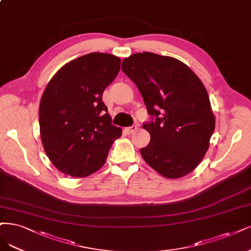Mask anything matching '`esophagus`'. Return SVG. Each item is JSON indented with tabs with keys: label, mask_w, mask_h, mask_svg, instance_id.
Masks as SVG:
<instances>
[{
	"label": "esophagus",
	"mask_w": 251,
	"mask_h": 251,
	"mask_svg": "<svg viewBox=\"0 0 251 251\" xmlns=\"http://www.w3.org/2000/svg\"><path fill=\"white\" fill-rule=\"evenodd\" d=\"M137 129V126H127V127H126L124 131H125V133L126 134V135H131L132 133H134L135 131Z\"/></svg>",
	"instance_id": "esophagus-1"
}]
</instances>
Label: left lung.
<instances>
[{
    "label": "left lung",
    "instance_id": "1",
    "mask_svg": "<svg viewBox=\"0 0 251 251\" xmlns=\"http://www.w3.org/2000/svg\"><path fill=\"white\" fill-rule=\"evenodd\" d=\"M123 72L139 89L151 120L140 150L143 160L167 178L193 171L210 146L215 116L202 82L179 60L150 51L125 58Z\"/></svg>",
    "mask_w": 251,
    "mask_h": 251
}]
</instances>
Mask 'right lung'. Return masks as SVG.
<instances>
[{"instance_id": "1", "label": "right lung", "mask_w": 251, "mask_h": 251, "mask_svg": "<svg viewBox=\"0 0 251 251\" xmlns=\"http://www.w3.org/2000/svg\"><path fill=\"white\" fill-rule=\"evenodd\" d=\"M120 70V59L90 53L66 63L51 77L39 105L43 149L63 174L85 177L106 162L123 129L111 124L102 93Z\"/></svg>"}]
</instances>
